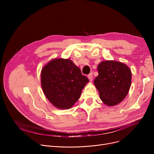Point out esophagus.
I'll return each instance as SVG.
<instances>
[{
    "label": "esophagus",
    "mask_w": 154,
    "mask_h": 154,
    "mask_svg": "<svg viewBox=\"0 0 154 154\" xmlns=\"http://www.w3.org/2000/svg\"><path fill=\"white\" fill-rule=\"evenodd\" d=\"M88 79H89V80L91 82H92V80H93V74H92V73H91V74H89L88 75Z\"/></svg>",
    "instance_id": "esophagus-1"
}]
</instances>
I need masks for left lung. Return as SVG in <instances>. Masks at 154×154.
Returning <instances> with one entry per match:
<instances>
[{"label": "left lung", "instance_id": "obj_1", "mask_svg": "<svg viewBox=\"0 0 154 154\" xmlns=\"http://www.w3.org/2000/svg\"><path fill=\"white\" fill-rule=\"evenodd\" d=\"M97 69L99 75L94 84L100 98L108 106H116L124 99L130 89L131 69L123 63L113 60L102 62Z\"/></svg>", "mask_w": 154, "mask_h": 154}]
</instances>
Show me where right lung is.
Here are the masks:
<instances>
[{
  "mask_svg": "<svg viewBox=\"0 0 154 154\" xmlns=\"http://www.w3.org/2000/svg\"><path fill=\"white\" fill-rule=\"evenodd\" d=\"M88 78L70 59H55L41 72V84L47 99L58 109L72 107L80 98Z\"/></svg>",
  "mask_w": 154,
  "mask_h": 154,
  "instance_id": "obj_1",
  "label": "right lung"
}]
</instances>
